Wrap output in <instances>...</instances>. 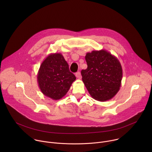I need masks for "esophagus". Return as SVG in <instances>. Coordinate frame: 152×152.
Instances as JSON below:
<instances>
[{"mask_svg": "<svg viewBox=\"0 0 152 152\" xmlns=\"http://www.w3.org/2000/svg\"><path fill=\"white\" fill-rule=\"evenodd\" d=\"M75 76H76V77H77V78H79V79H80V78H81V74H80V73L79 72H77V73H76Z\"/></svg>", "mask_w": 152, "mask_h": 152, "instance_id": "obj_1", "label": "esophagus"}]
</instances>
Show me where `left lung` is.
Wrapping results in <instances>:
<instances>
[{
  "label": "left lung",
  "instance_id": "1",
  "mask_svg": "<svg viewBox=\"0 0 152 152\" xmlns=\"http://www.w3.org/2000/svg\"><path fill=\"white\" fill-rule=\"evenodd\" d=\"M87 69L82 70V81L90 96L105 102L113 98L121 84L123 70L118 59L105 50L86 53Z\"/></svg>",
  "mask_w": 152,
  "mask_h": 152
}]
</instances>
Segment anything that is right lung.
<instances>
[{"mask_svg": "<svg viewBox=\"0 0 152 152\" xmlns=\"http://www.w3.org/2000/svg\"><path fill=\"white\" fill-rule=\"evenodd\" d=\"M76 79L60 53L49 55L41 63L37 75L42 93L55 100L62 99L67 94Z\"/></svg>", "mask_w": 152, "mask_h": 152, "instance_id": "obj_1", "label": "right lung"}]
</instances>
